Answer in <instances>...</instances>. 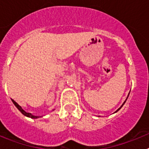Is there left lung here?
Returning <instances> with one entry per match:
<instances>
[{
	"label": "left lung",
	"mask_w": 149,
	"mask_h": 149,
	"mask_svg": "<svg viewBox=\"0 0 149 149\" xmlns=\"http://www.w3.org/2000/svg\"><path fill=\"white\" fill-rule=\"evenodd\" d=\"M129 94H130V93H129ZM129 94H128V95H127V97H128V96H129ZM127 98H126V100H127ZM126 100H125V101H124V103H123V104H122V106H121V107H119V109H118V110H116V112H115V113H116V112H117V111H119V110H120V109H121V108H122V106H123V105H124V104H125V101H126Z\"/></svg>",
	"instance_id": "left-lung-1"
}]
</instances>
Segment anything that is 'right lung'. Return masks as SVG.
Here are the masks:
<instances>
[{
	"label": "right lung",
	"mask_w": 149,
	"mask_h": 149,
	"mask_svg": "<svg viewBox=\"0 0 149 149\" xmlns=\"http://www.w3.org/2000/svg\"><path fill=\"white\" fill-rule=\"evenodd\" d=\"M12 101H13V104H15V106L18 109V110H19V111H20L21 113H22L23 114V115L25 116L29 117V118H31V119H37V118H39V116H36L32 115V114L30 113H27V112L24 111V110L22 108V107H21L20 105H18V104H17L16 102H15V101H14V100L12 99Z\"/></svg>",
	"instance_id": "1"
}]
</instances>
